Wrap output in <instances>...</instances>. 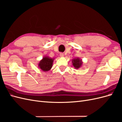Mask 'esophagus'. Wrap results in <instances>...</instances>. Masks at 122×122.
Here are the masks:
<instances>
[{
    "label": "esophagus",
    "instance_id": "1",
    "mask_svg": "<svg viewBox=\"0 0 122 122\" xmlns=\"http://www.w3.org/2000/svg\"><path fill=\"white\" fill-rule=\"evenodd\" d=\"M60 56H61V57H63L64 56V54L63 53H60Z\"/></svg>",
    "mask_w": 122,
    "mask_h": 122
}]
</instances>
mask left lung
<instances>
[{
	"label": "left lung",
	"instance_id": "obj_1",
	"mask_svg": "<svg viewBox=\"0 0 122 122\" xmlns=\"http://www.w3.org/2000/svg\"><path fill=\"white\" fill-rule=\"evenodd\" d=\"M72 65L75 69H79L82 67V65H83V62L82 60L79 57L77 58H74L72 60Z\"/></svg>",
	"mask_w": 122,
	"mask_h": 122
}]
</instances>
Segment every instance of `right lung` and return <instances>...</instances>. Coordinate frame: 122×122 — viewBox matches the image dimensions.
<instances>
[{"label": "right lung", "instance_id": "1", "mask_svg": "<svg viewBox=\"0 0 122 122\" xmlns=\"http://www.w3.org/2000/svg\"><path fill=\"white\" fill-rule=\"evenodd\" d=\"M54 58H51L48 56H44L38 64L39 68L44 72H47L52 68Z\"/></svg>", "mask_w": 122, "mask_h": 122}]
</instances>
